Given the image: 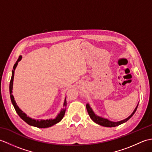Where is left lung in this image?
Returning a JSON list of instances; mask_svg holds the SVG:
<instances>
[{"instance_id":"left-lung-1","label":"left lung","mask_w":152,"mask_h":152,"mask_svg":"<svg viewBox=\"0 0 152 152\" xmlns=\"http://www.w3.org/2000/svg\"><path fill=\"white\" fill-rule=\"evenodd\" d=\"M138 105V104H137V107L135 108V109L134 110L133 112L132 113V114L129 116L128 118L124 119V120L117 121V122L111 121L108 120V119H107L103 118L100 117V116H99V115H96L94 113V112L93 111V110L91 108V106H90L89 103H88V104H86V108H87V110H88V114L89 115V117L91 118L92 120L94 121L95 123H96V124H97L101 125V126H103V127H116V126H118L119 125L124 124V123H125L126 121H127L129 119L132 117V116L134 115V114L135 113V112H136L137 109Z\"/></svg>"}]
</instances>
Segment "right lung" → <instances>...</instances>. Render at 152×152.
<instances>
[{"label":"right lung","mask_w":152,"mask_h":152,"mask_svg":"<svg viewBox=\"0 0 152 152\" xmlns=\"http://www.w3.org/2000/svg\"><path fill=\"white\" fill-rule=\"evenodd\" d=\"M22 59V56H19L18 61H16V63L14 64V67H13V70L12 72V78L10 80V99L11 101L13 106L17 114L19 115V117H20L23 120L25 121L27 123V124L31 126H34V127H36L38 128H47L53 126V125L57 124L59 121H61L64 117V114H65V110H66V98L64 99V104H63V108L61 109V110L59 114L57 115V117L55 119H32L31 118L27 116V115L23 112L18 107L15 102V101L14 100V96L12 95V90H13V82H14V71L16 66H17L18 62L20 61Z\"/></svg>","instance_id":"right-lung-1"}]
</instances>
